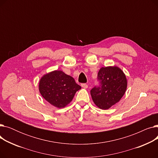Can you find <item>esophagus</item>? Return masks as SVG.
<instances>
[{
	"instance_id": "obj_1",
	"label": "esophagus",
	"mask_w": 158,
	"mask_h": 158,
	"mask_svg": "<svg viewBox=\"0 0 158 158\" xmlns=\"http://www.w3.org/2000/svg\"><path fill=\"white\" fill-rule=\"evenodd\" d=\"M81 86L82 88H88V85H86V83H82Z\"/></svg>"
}]
</instances>
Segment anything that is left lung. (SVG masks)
<instances>
[{
    "mask_svg": "<svg viewBox=\"0 0 158 158\" xmlns=\"http://www.w3.org/2000/svg\"><path fill=\"white\" fill-rule=\"evenodd\" d=\"M99 85L90 91L95 105L102 110H107L119 102L127 88V79L117 66L102 67L97 75Z\"/></svg>",
    "mask_w": 158,
    "mask_h": 158,
    "instance_id": "left-lung-1",
    "label": "left lung"
}]
</instances>
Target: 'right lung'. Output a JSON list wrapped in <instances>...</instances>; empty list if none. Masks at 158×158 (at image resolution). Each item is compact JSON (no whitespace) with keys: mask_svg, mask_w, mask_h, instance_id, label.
Segmentation results:
<instances>
[{"mask_svg":"<svg viewBox=\"0 0 158 158\" xmlns=\"http://www.w3.org/2000/svg\"><path fill=\"white\" fill-rule=\"evenodd\" d=\"M81 88L72 77L61 70L47 73L41 77L39 83L41 95L47 102L58 108L69 104Z\"/></svg>","mask_w":158,"mask_h":158,"instance_id":"add662e5","label":"right lung"}]
</instances>
